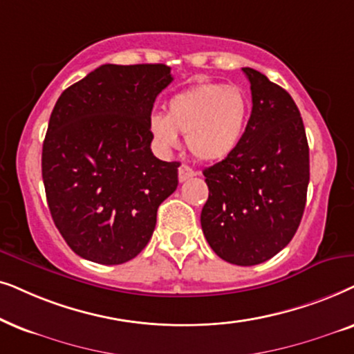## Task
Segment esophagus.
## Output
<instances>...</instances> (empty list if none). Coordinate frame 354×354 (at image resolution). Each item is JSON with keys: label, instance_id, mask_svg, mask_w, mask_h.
<instances>
[{"label": "esophagus", "instance_id": "obj_1", "mask_svg": "<svg viewBox=\"0 0 354 354\" xmlns=\"http://www.w3.org/2000/svg\"><path fill=\"white\" fill-rule=\"evenodd\" d=\"M196 174L197 173L189 167V165H181V167L178 168V178H180V183L187 181V180H189V178L196 176Z\"/></svg>", "mask_w": 354, "mask_h": 354}]
</instances>
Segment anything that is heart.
<instances>
[{
  "instance_id": "1",
  "label": "heart",
  "mask_w": 354,
  "mask_h": 354,
  "mask_svg": "<svg viewBox=\"0 0 354 354\" xmlns=\"http://www.w3.org/2000/svg\"><path fill=\"white\" fill-rule=\"evenodd\" d=\"M248 116L249 102L243 88L204 82L169 98L168 113H153L149 129L163 150L176 149L181 133L187 136V147L197 158L216 162L241 142Z\"/></svg>"
}]
</instances>
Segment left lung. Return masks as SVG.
Returning a JSON list of instances; mask_svg holds the SVG:
<instances>
[{
  "label": "left lung",
  "mask_w": 354,
  "mask_h": 354,
  "mask_svg": "<svg viewBox=\"0 0 354 354\" xmlns=\"http://www.w3.org/2000/svg\"><path fill=\"white\" fill-rule=\"evenodd\" d=\"M252 111L233 153L204 169L209 199L202 232L216 256L257 266L295 236L306 207L309 147L303 118L288 92L252 68Z\"/></svg>",
  "instance_id": "8db88e82"
}]
</instances>
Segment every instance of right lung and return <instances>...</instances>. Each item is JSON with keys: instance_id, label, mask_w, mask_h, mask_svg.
Listing matches in <instances>:
<instances>
[{"instance_id": "obj_1", "label": "right lung", "mask_w": 354, "mask_h": 354, "mask_svg": "<svg viewBox=\"0 0 354 354\" xmlns=\"http://www.w3.org/2000/svg\"><path fill=\"white\" fill-rule=\"evenodd\" d=\"M173 81L165 64H103L61 93L41 150L56 228L87 261L118 266L152 238L178 162L152 153L153 102Z\"/></svg>"}]
</instances>
